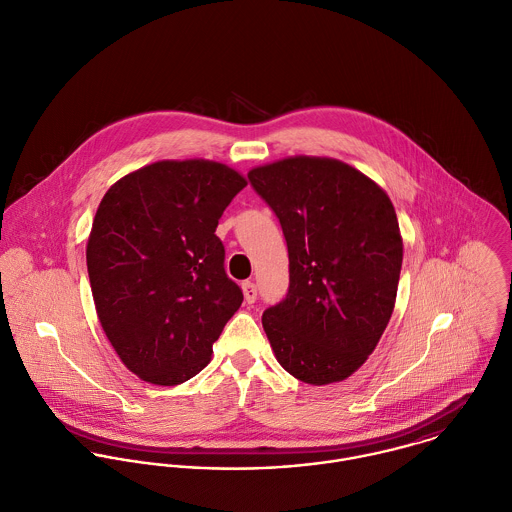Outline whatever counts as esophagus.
Listing matches in <instances>:
<instances>
[{"instance_id":"34e87169","label":"esophagus","mask_w":512,"mask_h":512,"mask_svg":"<svg viewBox=\"0 0 512 512\" xmlns=\"http://www.w3.org/2000/svg\"><path fill=\"white\" fill-rule=\"evenodd\" d=\"M242 290H244L246 302H248V304H254V302H256V296H258L256 284H254V282H244V284H242Z\"/></svg>"}]
</instances>
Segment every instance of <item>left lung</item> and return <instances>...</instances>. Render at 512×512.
Returning a JSON list of instances; mask_svg holds the SVG:
<instances>
[{
	"instance_id": "8db88e82",
	"label": "left lung",
	"mask_w": 512,
	"mask_h": 512,
	"mask_svg": "<svg viewBox=\"0 0 512 512\" xmlns=\"http://www.w3.org/2000/svg\"><path fill=\"white\" fill-rule=\"evenodd\" d=\"M282 224L290 258L286 298L262 316L280 365L296 379H347L393 314L403 240L385 190L326 157H290L248 172Z\"/></svg>"
}]
</instances>
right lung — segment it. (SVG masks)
<instances>
[{
    "mask_svg": "<svg viewBox=\"0 0 512 512\" xmlns=\"http://www.w3.org/2000/svg\"><path fill=\"white\" fill-rule=\"evenodd\" d=\"M240 172L214 161H159L117 180L87 242L97 316L143 381L178 385L202 371L244 296L214 234Z\"/></svg>",
    "mask_w": 512,
    "mask_h": 512,
    "instance_id": "1",
    "label": "right lung"
}]
</instances>
